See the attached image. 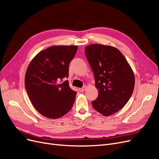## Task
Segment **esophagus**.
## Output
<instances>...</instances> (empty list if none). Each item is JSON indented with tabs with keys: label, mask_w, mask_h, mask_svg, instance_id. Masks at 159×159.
<instances>
[{
	"label": "esophagus",
	"mask_w": 159,
	"mask_h": 159,
	"mask_svg": "<svg viewBox=\"0 0 159 159\" xmlns=\"http://www.w3.org/2000/svg\"><path fill=\"white\" fill-rule=\"evenodd\" d=\"M85 89H86L85 86H84V87L81 88H79V91H80V92H83V91H85Z\"/></svg>",
	"instance_id": "1"
}]
</instances>
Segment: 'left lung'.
<instances>
[{"label":"left lung","mask_w":159,"mask_h":159,"mask_svg":"<svg viewBox=\"0 0 159 159\" xmlns=\"http://www.w3.org/2000/svg\"><path fill=\"white\" fill-rule=\"evenodd\" d=\"M92 70L98 97L93 107L104 116L121 110L131 98L134 87L133 71L121 52L110 46L95 44L85 48Z\"/></svg>","instance_id":"left-lung-1"}]
</instances>
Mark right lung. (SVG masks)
<instances>
[{"label": "right lung", "mask_w": 159, "mask_h": 159, "mask_svg": "<svg viewBox=\"0 0 159 159\" xmlns=\"http://www.w3.org/2000/svg\"><path fill=\"white\" fill-rule=\"evenodd\" d=\"M77 50V46H51L38 53L28 66L25 88L34 107L43 116L60 118L73 106L77 92L66 79Z\"/></svg>", "instance_id": "add662e5"}]
</instances>
